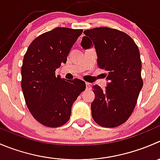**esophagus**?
<instances>
[{
  "label": "esophagus",
  "instance_id": "1",
  "mask_svg": "<svg viewBox=\"0 0 160 160\" xmlns=\"http://www.w3.org/2000/svg\"><path fill=\"white\" fill-rule=\"evenodd\" d=\"M86 88L88 90H91V84L89 83H86Z\"/></svg>",
  "mask_w": 160,
  "mask_h": 160
}]
</instances>
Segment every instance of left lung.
Here are the masks:
<instances>
[{
  "instance_id": "left-lung-1",
  "label": "left lung",
  "mask_w": 160,
  "mask_h": 160,
  "mask_svg": "<svg viewBox=\"0 0 160 160\" xmlns=\"http://www.w3.org/2000/svg\"><path fill=\"white\" fill-rule=\"evenodd\" d=\"M81 46L94 45L98 66L108 71L105 89L93 87L91 105L94 121L103 128H116L129 119L143 87L140 52L133 39L120 30L98 27L83 32Z\"/></svg>"
}]
</instances>
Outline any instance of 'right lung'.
<instances>
[{"mask_svg":"<svg viewBox=\"0 0 160 160\" xmlns=\"http://www.w3.org/2000/svg\"><path fill=\"white\" fill-rule=\"evenodd\" d=\"M82 32L83 29L56 27L34 39L25 54L22 90L29 112L44 126L64 125L70 118L72 104L86 88L83 80L66 81L55 76Z\"/></svg>","mask_w":160,"mask_h":160,"instance_id":"right-lung-1","label":"right lung"}]
</instances>
